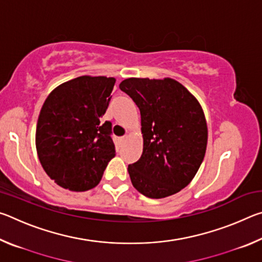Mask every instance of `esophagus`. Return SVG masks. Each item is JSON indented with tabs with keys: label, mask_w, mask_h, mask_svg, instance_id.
I'll return each instance as SVG.
<instances>
[{
	"label": "esophagus",
	"mask_w": 262,
	"mask_h": 262,
	"mask_svg": "<svg viewBox=\"0 0 262 262\" xmlns=\"http://www.w3.org/2000/svg\"><path fill=\"white\" fill-rule=\"evenodd\" d=\"M127 139H128V136H122V137H120V141L121 142H125Z\"/></svg>",
	"instance_id": "1"
}]
</instances>
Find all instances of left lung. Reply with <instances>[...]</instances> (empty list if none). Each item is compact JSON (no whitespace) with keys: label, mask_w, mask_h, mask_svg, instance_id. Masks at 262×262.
<instances>
[{"label":"left lung","mask_w":262,"mask_h":262,"mask_svg":"<svg viewBox=\"0 0 262 262\" xmlns=\"http://www.w3.org/2000/svg\"><path fill=\"white\" fill-rule=\"evenodd\" d=\"M119 88L141 113L143 151L128 165L133 186L151 199L180 192L193 180L206 155L208 128L200 103L170 77H130Z\"/></svg>","instance_id":"obj_1"}]
</instances>
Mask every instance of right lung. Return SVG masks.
Listing matches in <instances>:
<instances>
[{"mask_svg":"<svg viewBox=\"0 0 262 262\" xmlns=\"http://www.w3.org/2000/svg\"><path fill=\"white\" fill-rule=\"evenodd\" d=\"M114 84V77L84 75L60 84L43 103L35 148L47 176L62 188L96 187L115 156L112 123H101Z\"/></svg>","mask_w":262,"mask_h":262,"instance_id":"obj_1","label":"right lung"}]
</instances>
